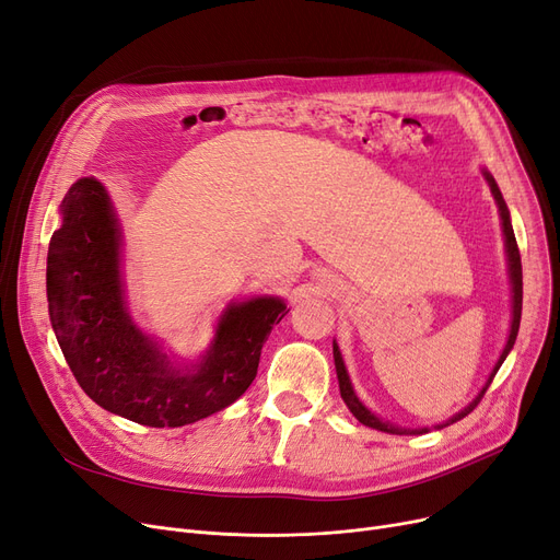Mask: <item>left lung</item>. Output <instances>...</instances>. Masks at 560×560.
<instances>
[{"mask_svg": "<svg viewBox=\"0 0 560 560\" xmlns=\"http://www.w3.org/2000/svg\"><path fill=\"white\" fill-rule=\"evenodd\" d=\"M481 173H483V177H486V182H488V186H490V191H492V196H494V202H497V207H499L501 232H503V246H505V264H509V282H511V330H509V339H505L503 351H501L497 364L492 366L490 376H488L486 385L481 387V392H478V394L471 398V404H467V406H465L460 412H456L454 417H448L446 421L438 423L435 429H444V425H448V423H454V421L467 417V415L478 406V401H481V398H483L486 389L490 387L492 378L497 376L499 366L503 364V360L509 358V353L513 351L515 339H517V330H520V318H522V259H520V250H517V242H515V232H513V223H511V211H509V207H505V200H503V196H501V191H499V186H497L494 177L490 175V171H488V168H481ZM332 358H335V369H337L339 394H341V398H343V404L349 406V410L353 412V417H355L360 423L369 425V429H376V431L389 433V435H421V433H429V431H431L429 425H423V429H406V425H398V423L385 421V419H381L378 415L371 412V410L360 401V396H358L355 389H353L351 376H349V371H346L341 351H339V346H337L335 339H332Z\"/></svg>", "mask_w": 560, "mask_h": 560, "instance_id": "left-lung-1", "label": "left lung"}]
</instances>
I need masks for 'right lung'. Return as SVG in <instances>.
Masks as SVG:
<instances>
[{
    "mask_svg": "<svg viewBox=\"0 0 560 560\" xmlns=\"http://www.w3.org/2000/svg\"><path fill=\"white\" fill-rule=\"evenodd\" d=\"M47 253V303L63 358L93 401L152 429H177L232 406L257 376L261 346L287 316L278 296L230 303L196 362H179L129 314L122 228L109 191L77 179Z\"/></svg>",
    "mask_w": 560,
    "mask_h": 560,
    "instance_id": "add662e5",
    "label": "right lung"
}]
</instances>
